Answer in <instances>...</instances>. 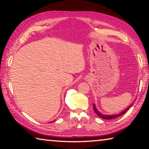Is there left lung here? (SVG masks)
<instances>
[{
  "label": "left lung",
  "mask_w": 149,
  "mask_h": 149,
  "mask_svg": "<svg viewBox=\"0 0 149 149\" xmlns=\"http://www.w3.org/2000/svg\"><path fill=\"white\" fill-rule=\"evenodd\" d=\"M133 104V103H132ZM132 104H131L129 107L126 108V109L123 111V112H122V113H120L119 114H116V115H105V114H102L101 113H100L99 110H98L97 109V108H96L95 107V104H93V109H94V111L96 112V114H97L98 116H99V117L103 118V119H105V120H111V119H114V118H118L120 116L123 115V114H125V113L127 112V111L129 110V108L131 107V106L132 105Z\"/></svg>",
  "instance_id": "left-lung-1"
}]
</instances>
